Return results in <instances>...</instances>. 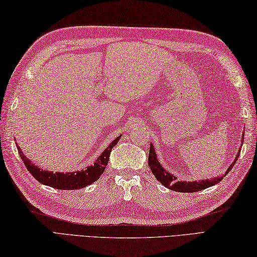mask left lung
<instances>
[{
  "label": "left lung",
  "instance_id": "left-lung-1",
  "mask_svg": "<svg viewBox=\"0 0 257 257\" xmlns=\"http://www.w3.org/2000/svg\"><path fill=\"white\" fill-rule=\"evenodd\" d=\"M243 141H244V137L242 138V146H243ZM239 152H241V148H239V150L237 151L235 160L231 163L230 167L227 168L226 172L223 174L222 177H216V178H212L207 180H199V181H179L174 174L168 172L166 169L161 166V163L159 162V160H158L157 152L152 144H150L148 165H149V168L151 169V172L154 173V176L157 178L158 181H159L162 185H165L166 188L170 189L172 191H176V192L191 193V192H196V191L204 190L206 188H210L212 185H215L220 181H222V179L231 171L233 166L235 165V162L238 159Z\"/></svg>",
  "mask_w": 257,
  "mask_h": 257
}]
</instances>
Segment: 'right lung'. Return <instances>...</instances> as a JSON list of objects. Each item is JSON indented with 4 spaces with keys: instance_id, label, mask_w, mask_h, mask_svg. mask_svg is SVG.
Here are the masks:
<instances>
[{
    "instance_id": "right-lung-1",
    "label": "right lung",
    "mask_w": 257,
    "mask_h": 257,
    "mask_svg": "<svg viewBox=\"0 0 257 257\" xmlns=\"http://www.w3.org/2000/svg\"><path fill=\"white\" fill-rule=\"evenodd\" d=\"M120 138H121V136H119V137L109 144L107 148L101 152V155L97 158L94 165L88 166L80 171L73 172H53L41 169L40 167L35 166L29 158L25 157L24 152L21 150L18 145H16V147H18L21 159L24 162L27 170L30 171V173L38 182L58 190H78L87 187V185L97 181L100 178L109 161L111 149L118 144Z\"/></svg>"
}]
</instances>
